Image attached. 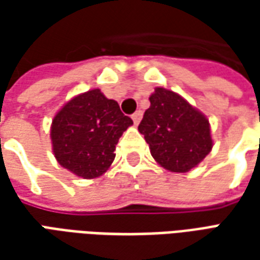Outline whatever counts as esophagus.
<instances>
[{
    "instance_id": "34e87169",
    "label": "esophagus",
    "mask_w": 260,
    "mask_h": 260,
    "mask_svg": "<svg viewBox=\"0 0 260 260\" xmlns=\"http://www.w3.org/2000/svg\"><path fill=\"white\" fill-rule=\"evenodd\" d=\"M142 115H143V113H142L141 110H138L136 113L132 114V119H134V122H135V125H138V124H139V122H141Z\"/></svg>"
}]
</instances>
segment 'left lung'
Returning <instances> with one entry per match:
<instances>
[{
	"label": "left lung",
	"instance_id": "obj_1",
	"mask_svg": "<svg viewBox=\"0 0 260 260\" xmlns=\"http://www.w3.org/2000/svg\"><path fill=\"white\" fill-rule=\"evenodd\" d=\"M150 107L138 126L149 145L153 158L173 173L196 167L213 147L210 124L178 93L156 87Z\"/></svg>",
	"mask_w": 260,
	"mask_h": 260
}]
</instances>
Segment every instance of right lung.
<instances>
[{
	"instance_id": "right-lung-1",
	"label": "right lung",
	"mask_w": 260,
	"mask_h": 260,
	"mask_svg": "<svg viewBox=\"0 0 260 260\" xmlns=\"http://www.w3.org/2000/svg\"><path fill=\"white\" fill-rule=\"evenodd\" d=\"M134 124L100 89L71 99L51 124L54 156L64 169L91 180L103 175L114 161L118 139Z\"/></svg>"
}]
</instances>
